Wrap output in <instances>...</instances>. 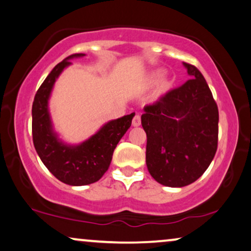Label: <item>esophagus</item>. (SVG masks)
Returning <instances> with one entry per match:
<instances>
[{"instance_id": "esophagus-1", "label": "esophagus", "mask_w": 251, "mask_h": 251, "mask_svg": "<svg viewBox=\"0 0 251 251\" xmlns=\"http://www.w3.org/2000/svg\"><path fill=\"white\" fill-rule=\"evenodd\" d=\"M132 125L134 126V127H138V126L141 125V117H140L139 115H135L134 117H133Z\"/></svg>"}]
</instances>
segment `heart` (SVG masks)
<instances>
[{"mask_svg": "<svg viewBox=\"0 0 251 251\" xmlns=\"http://www.w3.org/2000/svg\"><path fill=\"white\" fill-rule=\"evenodd\" d=\"M160 75H162V73H160L159 71L155 72L151 75V81H156V80L158 79ZM172 82H173L172 79H169V78H165V79L160 80V82H159V85H158V88H157V94H163V93L168 92L169 89L171 88Z\"/></svg>", "mask_w": 251, "mask_h": 251, "instance_id": "1", "label": "heart"}]
</instances>
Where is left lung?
<instances>
[{"label": "left lung", "instance_id": "obj_1", "mask_svg": "<svg viewBox=\"0 0 251 251\" xmlns=\"http://www.w3.org/2000/svg\"><path fill=\"white\" fill-rule=\"evenodd\" d=\"M183 65L192 79L146 105L141 116L147 168L157 182L168 187L196 181L218 147V106L200 70Z\"/></svg>", "mask_w": 251, "mask_h": 251}]
</instances>
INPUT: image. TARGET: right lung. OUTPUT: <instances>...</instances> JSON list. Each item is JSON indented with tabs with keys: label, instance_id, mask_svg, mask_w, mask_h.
<instances>
[{
	"label": "right lung",
	"instance_id": "add662e5",
	"mask_svg": "<svg viewBox=\"0 0 251 251\" xmlns=\"http://www.w3.org/2000/svg\"><path fill=\"white\" fill-rule=\"evenodd\" d=\"M83 53H72L58 63L40 86L32 105L33 143L42 163L59 181L83 186L99 181L109 169L113 150L132 124L133 113L105 124L91 139L79 146H66L52 132L48 99L53 82L70 59Z\"/></svg>",
	"mask_w": 251,
	"mask_h": 251
}]
</instances>
